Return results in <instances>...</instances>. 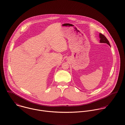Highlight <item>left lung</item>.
<instances>
[{
  "label": "left lung",
  "mask_w": 125,
  "mask_h": 125,
  "mask_svg": "<svg viewBox=\"0 0 125 125\" xmlns=\"http://www.w3.org/2000/svg\"><path fill=\"white\" fill-rule=\"evenodd\" d=\"M99 38H100V43H106L107 44H108L110 46H111L110 44L109 41H108V40L107 39V38L102 34L101 33H99Z\"/></svg>",
  "instance_id": "8db88e82"
}]
</instances>
